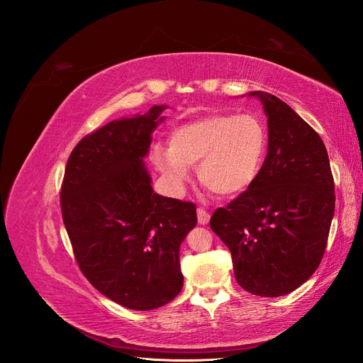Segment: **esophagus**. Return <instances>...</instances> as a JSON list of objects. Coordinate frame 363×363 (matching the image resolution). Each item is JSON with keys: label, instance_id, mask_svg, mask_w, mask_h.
Wrapping results in <instances>:
<instances>
[{"label": "esophagus", "instance_id": "34e87169", "mask_svg": "<svg viewBox=\"0 0 363 363\" xmlns=\"http://www.w3.org/2000/svg\"><path fill=\"white\" fill-rule=\"evenodd\" d=\"M196 216H199V223L201 225H206L208 223V219H211V215H208V212H206L203 207H199V211H196Z\"/></svg>", "mask_w": 363, "mask_h": 363}]
</instances>
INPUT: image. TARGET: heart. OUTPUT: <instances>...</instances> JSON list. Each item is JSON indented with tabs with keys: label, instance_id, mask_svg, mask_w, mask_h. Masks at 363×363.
Returning <instances> with one entry per match:
<instances>
[{
	"label": "heart",
	"instance_id": "obj_1",
	"mask_svg": "<svg viewBox=\"0 0 363 363\" xmlns=\"http://www.w3.org/2000/svg\"><path fill=\"white\" fill-rule=\"evenodd\" d=\"M268 128L256 115L213 113L189 121L171 135L169 148H157V168L175 184L199 164V179L219 195H236L259 177L268 151Z\"/></svg>",
	"mask_w": 363,
	"mask_h": 363
}]
</instances>
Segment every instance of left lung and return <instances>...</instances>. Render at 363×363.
I'll list each match as a JSON object with an SVG mask.
<instances>
[{
    "instance_id": "obj_1",
    "label": "left lung",
    "mask_w": 363,
    "mask_h": 363,
    "mask_svg": "<svg viewBox=\"0 0 363 363\" xmlns=\"http://www.w3.org/2000/svg\"><path fill=\"white\" fill-rule=\"evenodd\" d=\"M257 96L268 116L259 177L211 218L232 252L236 281L259 296L295 291L320 267L335 213V182L320 135L276 95Z\"/></svg>"
}]
</instances>
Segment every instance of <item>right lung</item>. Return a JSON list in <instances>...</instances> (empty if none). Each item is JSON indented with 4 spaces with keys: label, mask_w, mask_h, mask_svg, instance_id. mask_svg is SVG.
Returning <instances> with one entry per match:
<instances>
[{
    "label": "right lung",
    "mask_w": 363,
    "mask_h": 363,
    "mask_svg": "<svg viewBox=\"0 0 363 363\" xmlns=\"http://www.w3.org/2000/svg\"><path fill=\"white\" fill-rule=\"evenodd\" d=\"M163 108L86 135L71 152L60 189L63 223L83 276L133 311L157 309L179 295V250L196 224V206L157 195L142 162Z\"/></svg>",
    "instance_id": "1"
}]
</instances>
